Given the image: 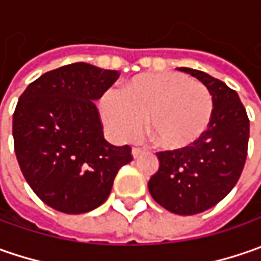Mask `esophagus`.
I'll return each mask as SVG.
<instances>
[{
    "label": "esophagus",
    "instance_id": "obj_1",
    "mask_svg": "<svg viewBox=\"0 0 261 261\" xmlns=\"http://www.w3.org/2000/svg\"><path fill=\"white\" fill-rule=\"evenodd\" d=\"M145 152V149H142V148H138V146H134L132 148V155L135 156V158H138L139 155H142Z\"/></svg>",
    "mask_w": 261,
    "mask_h": 261
}]
</instances>
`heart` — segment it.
<instances>
[{
    "label": "heart",
    "mask_w": 261,
    "mask_h": 261,
    "mask_svg": "<svg viewBox=\"0 0 261 261\" xmlns=\"http://www.w3.org/2000/svg\"><path fill=\"white\" fill-rule=\"evenodd\" d=\"M214 112L207 87L178 72L142 74L126 83L122 95L101 100V116L117 141H134L149 117V132L166 149H183L205 134Z\"/></svg>",
    "instance_id": "1"
}]
</instances>
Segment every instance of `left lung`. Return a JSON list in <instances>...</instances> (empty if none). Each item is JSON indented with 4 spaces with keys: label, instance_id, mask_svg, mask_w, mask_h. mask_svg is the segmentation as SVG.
I'll list each match as a JSON object with an SVG mask.
<instances>
[{
    "label": "left lung",
    "instance_id": "obj_1",
    "mask_svg": "<svg viewBox=\"0 0 261 261\" xmlns=\"http://www.w3.org/2000/svg\"><path fill=\"white\" fill-rule=\"evenodd\" d=\"M202 81L212 94L207 130L183 149L160 151L158 171L148 181L156 203L177 215L215 206L237 185L246 164L250 120L237 91L206 72L178 68Z\"/></svg>",
    "mask_w": 261,
    "mask_h": 261
}]
</instances>
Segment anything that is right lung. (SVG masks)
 Returning a JSON list of instances; mask_svg holds the SVG:
<instances>
[{"label": "right lung", "instance_id": "1", "mask_svg": "<svg viewBox=\"0 0 261 261\" xmlns=\"http://www.w3.org/2000/svg\"><path fill=\"white\" fill-rule=\"evenodd\" d=\"M117 71L76 62L30 83L13 115L14 151L25 181L46 205L84 214L105 203L130 146L103 135L94 105L119 78Z\"/></svg>", "mask_w": 261, "mask_h": 261}]
</instances>
